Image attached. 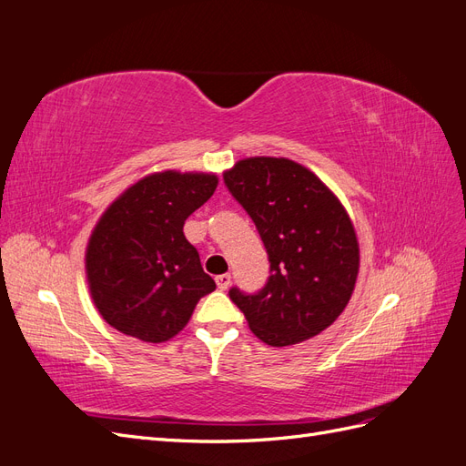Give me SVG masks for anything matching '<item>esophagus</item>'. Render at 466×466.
Masks as SVG:
<instances>
[{"mask_svg":"<svg viewBox=\"0 0 466 466\" xmlns=\"http://www.w3.org/2000/svg\"><path fill=\"white\" fill-rule=\"evenodd\" d=\"M216 284H218V288L221 291L228 289L229 284H231V274H219V276H216Z\"/></svg>","mask_w":466,"mask_h":466,"instance_id":"1","label":"esophagus"}]
</instances>
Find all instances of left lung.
<instances>
[{
  "label": "left lung",
  "instance_id": "left-lung-1",
  "mask_svg": "<svg viewBox=\"0 0 466 466\" xmlns=\"http://www.w3.org/2000/svg\"><path fill=\"white\" fill-rule=\"evenodd\" d=\"M270 260L257 293L229 289L250 330L274 348L309 340L340 317L356 288L358 237L340 200L307 167L248 157L223 173Z\"/></svg>",
  "mask_w": 466,
  "mask_h": 466
}]
</instances>
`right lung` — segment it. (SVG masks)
I'll return each mask as SVG.
<instances>
[{
	"label": "right lung",
	"mask_w": 466,
	"mask_h": 466,
	"mask_svg": "<svg viewBox=\"0 0 466 466\" xmlns=\"http://www.w3.org/2000/svg\"><path fill=\"white\" fill-rule=\"evenodd\" d=\"M216 188V175L163 171L137 180L106 208L89 237L86 270L95 307L112 329L165 342L216 289L182 233Z\"/></svg>",
	"instance_id": "1"
}]
</instances>
